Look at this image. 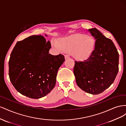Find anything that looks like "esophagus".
<instances>
[{"label":"esophagus","mask_w":126,"mask_h":126,"mask_svg":"<svg viewBox=\"0 0 126 126\" xmlns=\"http://www.w3.org/2000/svg\"><path fill=\"white\" fill-rule=\"evenodd\" d=\"M64 58H65V59L66 60V59H69L70 57L68 55H65V56H64Z\"/></svg>","instance_id":"esophagus-1"}]
</instances>
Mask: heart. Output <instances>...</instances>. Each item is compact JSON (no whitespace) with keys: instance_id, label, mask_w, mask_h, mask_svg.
<instances>
[{"instance_id":"1","label":"heart","mask_w":126,"mask_h":126,"mask_svg":"<svg viewBox=\"0 0 126 126\" xmlns=\"http://www.w3.org/2000/svg\"><path fill=\"white\" fill-rule=\"evenodd\" d=\"M52 45L60 51L71 52L78 60L88 59L95 50L96 42L92 37L82 33H74L52 41Z\"/></svg>"}]
</instances>
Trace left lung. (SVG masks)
<instances>
[{
	"label": "left lung",
	"mask_w": 126,
	"mask_h": 126,
	"mask_svg": "<svg viewBox=\"0 0 126 126\" xmlns=\"http://www.w3.org/2000/svg\"><path fill=\"white\" fill-rule=\"evenodd\" d=\"M94 38L95 50L90 58L75 61L74 73L78 86L85 92L99 94L113 82L119 70V54L112 41L97 29H89Z\"/></svg>",
	"instance_id": "8db88e82"
}]
</instances>
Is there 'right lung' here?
<instances>
[{
  "label": "right lung",
  "mask_w": 126,
  "mask_h": 126,
  "mask_svg": "<svg viewBox=\"0 0 126 126\" xmlns=\"http://www.w3.org/2000/svg\"><path fill=\"white\" fill-rule=\"evenodd\" d=\"M50 48V42L41 35L31 36L15 45L9 60V76L22 95L39 99L55 87L57 72L65 59L61 54H49Z\"/></svg>",
  "instance_id": "obj_1"
}]
</instances>
